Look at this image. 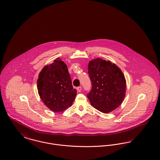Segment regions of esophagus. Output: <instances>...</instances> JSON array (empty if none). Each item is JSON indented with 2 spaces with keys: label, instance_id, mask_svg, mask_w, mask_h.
<instances>
[{
  "label": "esophagus",
  "instance_id": "34e87169",
  "mask_svg": "<svg viewBox=\"0 0 160 160\" xmlns=\"http://www.w3.org/2000/svg\"><path fill=\"white\" fill-rule=\"evenodd\" d=\"M77 91L78 92H81V91H82V86H78V87H77Z\"/></svg>",
  "mask_w": 160,
  "mask_h": 160
}]
</instances>
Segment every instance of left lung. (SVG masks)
<instances>
[{
  "instance_id": "obj_1",
  "label": "left lung",
  "mask_w": 160,
  "mask_h": 160,
  "mask_svg": "<svg viewBox=\"0 0 160 160\" xmlns=\"http://www.w3.org/2000/svg\"><path fill=\"white\" fill-rule=\"evenodd\" d=\"M88 69L92 89L87 97L91 105L103 113L116 109L122 103L126 92V80L121 69L100 58L89 62Z\"/></svg>"
}]
</instances>
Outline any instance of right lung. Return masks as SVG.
I'll use <instances>...</instances> for the list:
<instances>
[{"instance_id": "add662e5", "label": "right lung", "mask_w": 160, "mask_h": 160, "mask_svg": "<svg viewBox=\"0 0 160 160\" xmlns=\"http://www.w3.org/2000/svg\"><path fill=\"white\" fill-rule=\"evenodd\" d=\"M37 88L44 104L53 112H60L71 107L77 95L68 67L60 58L42 68Z\"/></svg>"}]
</instances>
